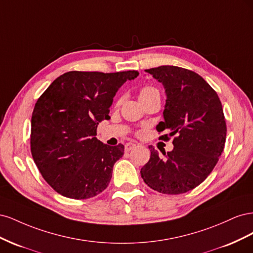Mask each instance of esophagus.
I'll return each mask as SVG.
<instances>
[{
    "mask_svg": "<svg viewBox=\"0 0 253 253\" xmlns=\"http://www.w3.org/2000/svg\"><path fill=\"white\" fill-rule=\"evenodd\" d=\"M135 147H136V144L134 142H127L125 145V150H126V152H128V151H131L132 149H134Z\"/></svg>",
    "mask_w": 253,
    "mask_h": 253,
    "instance_id": "1",
    "label": "esophagus"
}]
</instances>
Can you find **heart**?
I'll return each instance as SVG.
<instances>
[{
	"label": "heart",
	"mask_w": 253,
	"mask_h": 253,
	"mask_svg": "<svg viewBox=\"0 0 253 253\" xmlns=\"http://www.w3.org/2000/svg\"><path fill=\"white\" fill-rule=\"evenodd\" d=\"M157 91H158V90H157L155 87H153V86H150V85L143 86V87L140 89V91H139V99L147 97V96H149V95H151V94H153V93H157Z\"/></svg>",
	"instance_id": "1"
}]
</instances>
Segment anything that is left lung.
<instances>
[{"instance_id": "left-lung-1", "label": "left lung", "mask_w": 253, "mask_h": 253, "mask_svg": "<svg viewBox=\"0 0 253 253\" xmlns=\"http://www.w3.org/2000/svg\"><path fill=\"white\" fill-rule=\"evenodd\" d=\"M145 72L165 86V121L156 129L170 132L159 137L164 140L174 136V149L162 158L149 145L151 156L141 168V177L159 193H186L208 177L223 153L227 126L221 102L209 83L192 71L163 65Z\"/></svg>"}]
</instances>
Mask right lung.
I'll return each mask as SVG.
<instances>
[{"instance_id": "obj_1", "label": "right lung", "mask_w": 253, "mask_h": 253, "mask_svg": "<svg viewBox=\"0 0 253 253\" xmlns=\"http://www.w3.org/2000/svg\"><path fill=\"white\" fill-rule=\"evenodd\" d=\"M138 74L67 72L38 99L32 115L30 151L43 178L56 192L86 200L109 186L114 164L124 156L125 147L98 140L97 126L110 118L119 87Z\"/></svg>"}]
</instances>
